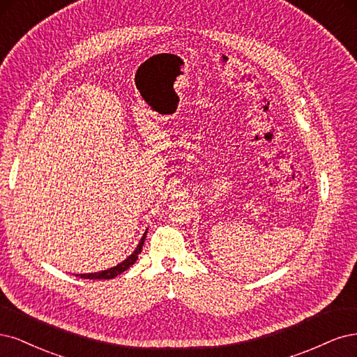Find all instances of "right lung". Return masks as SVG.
Here are the masks:
<instances>
[{
    "label": "right lung",
    "instance_id": "1",
    "mask_svg": "<svg viewBox=\"0 0 357 357\" xmlns=\"http://www.w3.org/2000/svg\"><path fill=\"white\" fill-rule=\"evenodd\" d=\"M145 236H146V231H145V234H144V237L141 238V241H139V245L136 246V249L133 250V254L130 255V257H128V259H124L123 262H120V264H117L116 267H111V268H108V270H103V271H99V273H89V274H79V278L82 279H99V280H102V279H114L116 278V275H119V274H121L123 271H126L128 268H130L133 264L136 262V259H137V255L141 254L142 252V246H144V241H145ZM78 275V274H77Z\"/></svg>",
    "mask_w": 357,
    "mask_h": 357
}]
</instances>
